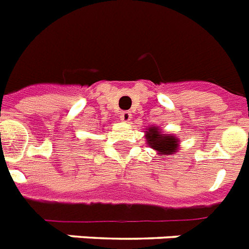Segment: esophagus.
<instances>
[{
  "label": "esophagus",
  "mask_w": 249,
  "mask_h": 249,
  "mask_svg": "<svg viewBox=\"0 0 249 249\" xmlns=\"http://www.w3.org/2000/svg\"><path fill=\"white\" fill-rule=\"evenodd\" d=\"M121 120L123 121V122H129V121L132 120V114H131V112H122L121 113Z\"/></svg>",
  "instance_id": "obj_1"
}]
</instances>
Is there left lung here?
<instances>
[{
	"label": "left lung",
	"instance_id": "1",
	"mask_svg": "<svg viewBox=\"0 0 249 249\" xmlns=\"http://www.w3.org/2000/svg\"><path fill=\"white\" fill-rule=\"evenodd\" d=\"M147 146L157 151L160 158L169 157L178 153L179 149V139L172 133H165L158 126H149L145 131Z\"/></svg>",
	"mask_w": 249,
	"mask_h": 249
}]
</instances>
